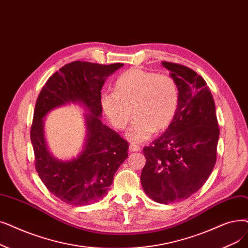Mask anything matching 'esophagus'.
Wrapping results in <instances>:
<instances>
[{"label":"esophagus","mask_w":248,"mask_h":248,"mask_svg":"<svg viewBox=\"0 0 248 248\" xmlns=\"http://www.w3.org/2000/svg\"><path fill=\"white\" fill-rule=\"evenodd\" d=\"M130 150L131 151H134V152H138V151H140L141 150V148H140L138 145H136V144H131L130 145Z\"/></svg>","instance_id":"34e87169"}]
</instances>
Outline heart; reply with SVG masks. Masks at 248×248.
Listing matches in <instances>:
<instances>
[{
  "instance_id": "b5f03b06",
  "label": "heart",
  "mask_w": 248,
  "mask_h": 248,
  "mask_svg": "<svg viewBox=\"0 0 248 248\" xmlns=\"http://www.w3.org/2000/svg\"><path fill=\"white\" fill-rule=\"evenodd\" d=\"M179 104V91L173 78L142 69H131L114 83V93H103L100 105L118 130L136 116L126 133L133 143H141L152 134L165 131L173 122Z\"/></svg>"
}]
</instances>
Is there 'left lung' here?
<instances>
[{
    "mask_svg": "<svg viewBox=\"0 0 248 248\" xmlns=\"http://www.w3.org/2000/svg\"><path fill=\"white\" fill-rule=\"evenodd\" d=\"M162 64L177 84L179 104L165 133L143 149L141 184L150 199L171 203L186 200L209 178L217 160L220 130L206 81L182 64Z\"/></svg>",
    "mask_w": 248,
    "mask_h": 248,
    "instance_id": "obj_1",
    "label": "left lung"
}]
</instances>
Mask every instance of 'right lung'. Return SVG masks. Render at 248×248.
I'll return each instance as SVG.
<instances>
[{"label": "right lung", "mask_w": 248, "mask_h": 248, "mask_svg": "<svg viewBox=\"0 0 248 248\" xmlns=\"http://www.w3.org/2000/svg\"><path fill=\"white\" fill-rule=\"evenodd\" d=\"M123 66L120 62H70L49 77L38 95L30 132L35 169L53 196L73 206H88L103 199L116 170L127 158V142L100 120L102 86ZM69 104L84 108L86 135L81 152L62 160L49 152L44 118L53 109Z\"/></svg>", "instance_id": "right-lung-1"}]
</instances>
